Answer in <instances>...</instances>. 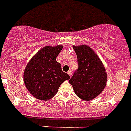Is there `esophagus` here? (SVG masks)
I'll return each mask as SVG.
<instances>
[{
	"label": "esophagus",
	"instance_id": "1",
	"mask_svg": "<svg viewBox=\"0 0 131 131\" xmlns=\"http://www.w3.org/2000/svg\"><path fill=\"white\" fill-rule=\"evenodd\" d=\"M68 75H69V76H71V75H72V71H68Z\"/></svg>",
	"mask_w": 131,
	"mask_h": 131
}]
</instances>
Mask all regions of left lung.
I'll list each match as a JSON object with an SVG mask.
<instances>
[{
    "mask_svg": "<svg viewBox=\"0 0 131 131\" xmlns=\"http://www.w3.org/2000/svg\"><path fill=\"white\" fill-rule=\"evenodd\" d=\"M77 56L79 68L69 80L75 94L84 101L95 98L103 91L107 74L101 60L90 47L73 46Z\"/></svg>",
    "mask_w": 131,
    "mask_h": 131,
    "instance_id": "left-lung-1",
    "label": "left lung"
}]
</instances>
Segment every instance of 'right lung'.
Returning <instances> with one entry per match:
<instances>
[{
	"mask_svg": "<svg viewBox=\"0 0 131 131\" xmlns=\"http://www.w3.org/2000/svg\"><path fill=\"white\" fill-rule=\"evenodd\" d=\"M62 45L45 46L30 60L24 71L23 80L30 93L39 100L47 101L58 92L61 84L70 77L62 71L56 57Z\"/></svg>",
	"mask_w": 131,
	"mask_h": 131,
	"instance_id": "add662e5",
	"label": "right lung"
}]
</instances>
